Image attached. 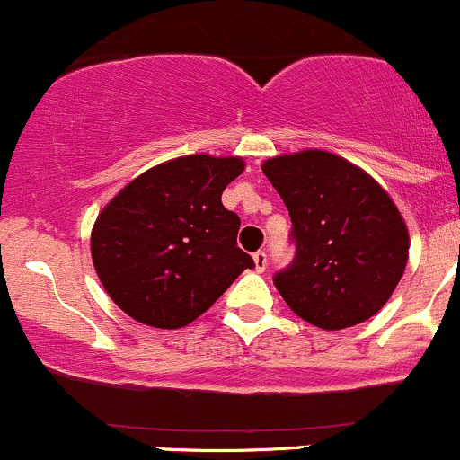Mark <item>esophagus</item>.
<instances>
[{
	"label": "esophagus",
	"instance_id": "obj_1",
	"mask_svg": "<svg viewBox=\"0 0 460 460\" xmlns=\"http://www.w3.org/2000/svg\"><path fill=\"white\" fill-rule=\"evenodd\" d=\"M254 270L257 272H263L265 268H268V254L263 252V250H259V252H254Z\"/></svg>",
	"mask_w": 460,
	"mask_h": 460
}]
</instances>
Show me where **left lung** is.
I'll return each mask as SVG.
<instances>
[{
	"mask_svg": "<svg viewBox=\"0 0 460 460\" xmlns=\"http://www.w3.org/2000/svg\"><path fill=\"white\" fill-rule=\"evenodd\" d=\"M286 203L296 257L274 274L290 310L321 330L376 314L407 265L410 234L392 197L339 155L301 150L263 161Z\"/></svg>",
	"mask_w": 460,
	"mask_h": 460,
	"instance_id": "obj_1",
	"label": "left lung"
}]
</instances>
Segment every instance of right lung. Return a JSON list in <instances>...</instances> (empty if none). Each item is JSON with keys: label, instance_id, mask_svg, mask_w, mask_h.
Listing matches in <instances>:
<instances>
[{"label": "right lung", "instance_id": "add662e5", "mask_svg": "<svg viewBox=\"0 0 460 460\" xmlns=\"http://www.w3.org/2000/svg\"><path fill=\"white\" fill-rule=\"evenodd\" d=\"M241 157L186 155L146 170L99 212L90 254L103 290L139 323L177 330L201 316L245 268L239 217L221 203Z\"/></svg>", "mask_w": 460, "mask_h": 460}]
</instances>
